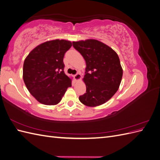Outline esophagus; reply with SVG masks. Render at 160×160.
<instances>
[{"label":"esophagus","mask_w":160,"mask_h":160,"mask_svg":"<svg viewBox=\"0 0 160 160\" xmlns=\"http://www.w3.org/2000/svg\"><path fill=\"white\" fill-rule=\"evenodd\" d=\"M74 78L75 79V80H77V81H78V80H79L80 79H81V74L80 73H77V74H75V75H74Z\"/></svg>","instance_id":"obj_1"}]
</instances>
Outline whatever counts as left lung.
Here are the masks:
<instances>
[{
    "mask_svg": "<svg viewBox=\"0 0 160 160\" xmlns=\"http://www.w3.org/2000/svg\"><path fill=\"white\" fill-rule=\"evenodd\" d=\"M72 46L86 62L83 80L86 93L79 96L81 102L89 107L102 105L117 92L123 69L119 57L111 48L94 39L72 42Z\"/></svg>",
    "mask_w": 160,
    "mask_h": 160,
    "instance_id": "left-lung-1",
    "label": "left lung"
}]
</instances>
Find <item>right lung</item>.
Listing matches in <instances>:
<instances>
[{"mask_svg":"<svg viewBox=\"0 0 160 160\" xmlns=\"http://www.w3.org/2000/svg\"><path fill=\"white\" fill-rule=\"evenodd\" d=\"M72 46L66 40H53L35 47L23 65V80L31 94L47 105L59 103L71 80L64 72L63 57Z\"/></svg>","mask_w":160,"mask_h":160,"instance_id":"1","label":"right lung"}]
</instances>
